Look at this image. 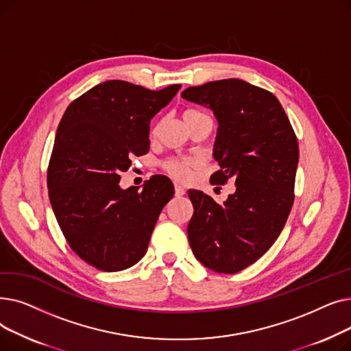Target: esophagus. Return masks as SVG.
Returning a JSON list of instances; mask_svg holds the SVG:
<instances>
[{
  "label": "esophagus",
  "instance_id": "obj_1",
  "mask_svg": "<svg viewBox=\"0 0 351 351\" xmlns=\"http://www.w3.org/2000/svg\"><path fill=\"white\" fill-rule=\"evenodd\" d=\"M185 189H183L180 185H175V195L176 196H183V195H185Z\"/></svg>",
  "mask_w": 351,
  "mask_h": 351
}]
</instances>
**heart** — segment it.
<instances>
[{"mask_svg": "<svg viewBox=\"0 0 351 351\" xmlns=\"http://www.w3.org/2000/svg\"><path fill=\"white\" fill-rule=\"evenodd\" d=\"M202 115H205V114L199 112V110H196V109H186L182 112V118H183V121H185L186 125ZM196 166H197V162L191 158H168L166 160H163L162 169L176 180L188 182L192 179Z\"/></svg>", "mask_w": 351, "mask_h": 351, "instance_id": "1", "label": "heart"}]
</instances>
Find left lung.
I'll list each match as a JSON object with an SVG mask.
<instances>
[{
  "label": "left lung",
  "mask_w": 351,
  "mask_h": 351,
  "mask_svg": "<svg viewBox=\"0 0 351 351\" xmlns=\"http://www.w3.org/2000/svg\"><path fill=\"white\" fill-rule=\"evenodd\" d=\"M182 98L213 110L219 122L213 185L232 179L236 192L223 205L189 191L193 215L188 236L196 259L217 273H237L270 249L294 202L299 143L279 99L242 80L189 86Z\"/></svg>",
  "instance_id": "obj_1"
}]
</instances>
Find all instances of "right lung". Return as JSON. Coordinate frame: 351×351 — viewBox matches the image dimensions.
<instances>
[{
    "mask_svg": "<svg viewBox=\"0 0 351 351\" xmlns=\"http://www.w3.org/2000/svg\"><path fill=\"white\" fill-rule=\"evenodd\" d=\"M180 85L159 90L106 81L66 108L47 171L51 206L69 247L102 271L136 265L156 220L173 196L166 176H152L142 192L121 189V173L149 151V122Z\"/></svg>",
    "mask_w": 351,
    "mask_h": 351,
    "instance_id": "obj_1",
    "label": "right lung"
}]
</instances>
